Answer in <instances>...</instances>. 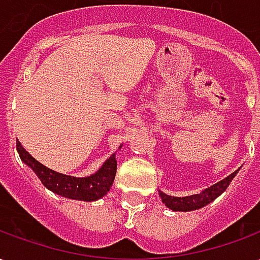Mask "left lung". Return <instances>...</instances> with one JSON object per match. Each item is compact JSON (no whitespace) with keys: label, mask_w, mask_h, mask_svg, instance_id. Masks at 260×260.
I'll return each instance as SVG.
<instances>
[{"label":"left lung","mask_w":260,"mask_h":260,"mask_svg":"<svg viewBox=\"0 0 260 260\" xmlns=\"http://www.w3.org/2000/svg\"><path fill=\"white\" fill-rule=\"evenodd\" d=\"M237 171H234L233 174H230L227 178H224L217 184L209 186L202 193H196V195L185 196V198H175V196L166 195L163 192H160V198L166 206L171 209V210H180V212H189V210H196V209H201V207L206 206L210 202L214 201L217 196L223 193L227 186L230 185L231 180L234 178Z\"/></svg>","instance_id":"left-lung-1"}]
</instances>
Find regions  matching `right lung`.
Segmentation results:
<instances>
[{
	"mask_svg": "<svg viewBox=\"0 0 260 260\" xmlns=\"http://www.w3.org/2000/svg\"><path fill=\"white\" fill-rule=\"evenodd\" d=\"M16 150L19 153L20 158L36 173L43 185L50 191H53L54 193H58L69 199L86 202L100 199L110 191L115 178V173H117L115 154H111L107 161L103 164L102 169L93 175L86 177V178H76V177L59 174L57 171L47 169L46 166L39 163L36 158L31 157L22 147L19 142H16Z\"/></svg>",
	"mask_w": 260,
	"mask_h": 260,
	"instance_id": "add662e5",
	"label": "right lung"
}]
</instances>
